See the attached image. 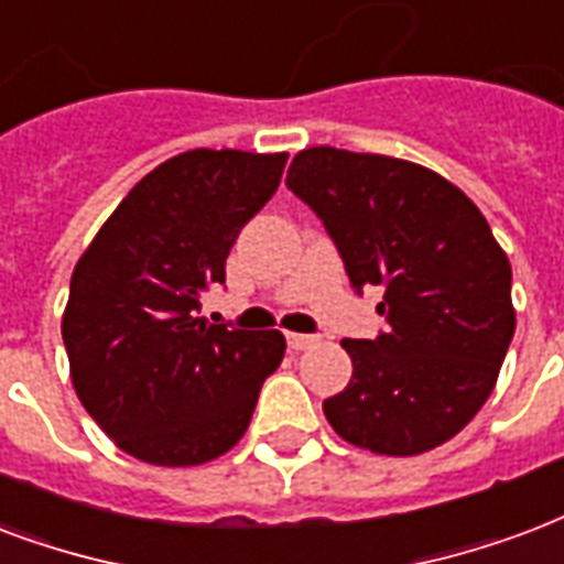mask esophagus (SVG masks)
<instances>
[{
  "instance_id": "obj_1",
  "label": "esophagus",
  "mask_w": 564,
  "mask_h": 564,
  "mask_svg": "<svg viewBox=\"0 0 564 564\" xmlns=\"http://www.w3.org/2000/svg\"><path fill=\"white\" fill-rule=\"evenodd\" d=\"M319 337H313V334H286V346L292 351H301V349H311L313 343Z\"/></svg>"
}]
</instances>
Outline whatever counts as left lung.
Segmentation results:
<instances>
[{"mask_svg": "<svg viewBox=\"0 0 564 564\" xmlns=\"http://www.w3.org/2000/svg\"><path fill=\"white\" fill-rule=\"evenodd\" d=\"M286 186L319 215L355 292L384 286L376 339H343L349 387L322 402L343 441L420 455L470 423L514 337L509 257L462 188L405 159L301 150Z\"/></svg>", "mask_w": 564, "mask_h": 564, "instance_id": "1", "label": "left lung"}]
</instances>
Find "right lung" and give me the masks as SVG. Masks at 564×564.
Segmentation results:
<instances>
[{"mask_svg": "<svg viewBox=\"0 0 564 564\" xmlns=\"http://www.w3.org/2000/svg\"><path fill=\"white\" fill-rule=\"evenodd\" d=\"M286 153L188 150L132 186L82 253L62 337L76 397L139 462L192 467L239 444L281 330L197 319L236 236L281 186Z\"/></svg>", "mask_w": 564, "mask_h": 564, "instance_id": "obj_1", "label": "right lung"}]
</instances>
